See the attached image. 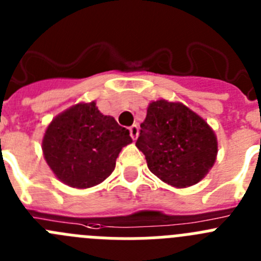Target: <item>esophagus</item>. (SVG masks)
Listing matches in <instances>:
<instances>
[{"mask_svg":"<svg viewBox=\"0 0 261 261\" xmlns=\"http://www.w3.org/2000/svg\"><path fill=\"white\" fill-rule=\"evenodd\" d=\"M129 135L132 137V140L135 141L138 136V126L137 124H133L132 126H129Z\"/></svg>","mask_w":261,"mask_h":261,"instance_id":"obj_1","label":"esophagus"}]
</instances>
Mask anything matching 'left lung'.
<instances>
[{"instance_id":"1","label":"left lung","mask_w":261,"mask_h":261,"mask_svg":"<svg viewBox=\"0 0 261 261\" xmlns=\"http://www.w3.org/2000/svg\"><path fill=\"white\" fill-rule=\"evenodd\" d=\"M136 146L158 178L177 189L205 177L217 158V137L208 123L181 102L149 103Z\"/></svg>"}]
</instances>
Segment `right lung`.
I'll use <instances>...</instances> for the list:
<instances>
[{"label":"right lung","instance_id":"1","mask_svg":"<svg viewBox=\"0 0 261 261\" xmlns=\"http://www.w3.org/2000/svg\"><path fill=\"white\" fill-rule=\"evenodd\" d=\"M132 143L128 129L98 110L95 101L80 102L50 121L42 138L47 166L61 182L88 189L114 172L116 158Z\"/></svg>","mask_w":261,"mask_h":261}]
</instances>
